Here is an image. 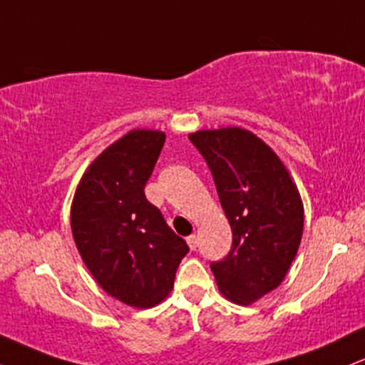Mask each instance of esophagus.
Returning a JSON list of instances; mask_svg holds the SVG:
<instances>
[{
	"label": "esophagus",
	"instance_id": "34e87169",
	"mask_svg": "<svg viewBox=\"0 0 365 365\" xmlns=\"http://www.w3.org/2000/svg\"><path fill=\"white\" fill-rule=\"evenodd\" d=\"M187 244H188V247H190V250H195L197 249V237L195 235L187 237Z\"/></svg>",
	"mask_w": 365,
	"mask_h": 365
}]
</instances>
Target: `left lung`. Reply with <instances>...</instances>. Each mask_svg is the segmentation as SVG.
Listing matches in <instances>:
<instances>
[{
	"label": "left lung",
	"mask_w": 365,
	"mask_h": 365,
	"mask_svg": "<svg viewBox=\"0 0 365 365\" xmlns=\"http://www.w3.org/2000/svg\"><path fill=\"white\" fill-rule=\"evenodd\" d=\"M188 139L206 159L233 233L232 249L211 271L230 300L252 304L283 282L295 259L300 194L273 149L249 130H200Z\"/></svg>",
	"instance_id": "left-lung-1"
}]
</instances>
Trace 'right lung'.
Returning <instances> with one entry per match:
<instances>
[{"instance_id": "add662e5", "label": "right lung", "mask_w": 365, "mask_h": 365, "mask_svg": "<svg viewBox=\"0 0 365 365\" xmlns=\"http://www.w3.org/2000/svg\"><path fill=\"white\" fill-rule=\"evenodd\" d=\"M158 130H132L86 171L72 204V233L87 269L104 292L132 307L166 299L188 245L145 199L165 145Z\"/></svg>"}]
</instances>
